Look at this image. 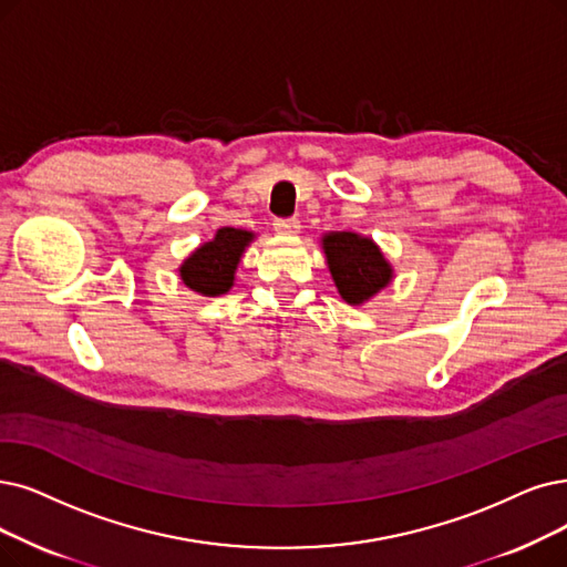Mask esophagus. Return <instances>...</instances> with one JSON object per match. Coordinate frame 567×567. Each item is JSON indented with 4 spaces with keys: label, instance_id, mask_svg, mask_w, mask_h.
Returning <instances> with one entry per match:
<instances>
[{
    "label": "esophagus",
    "instance_id": "esophagus-1",
    "mask_svg": "<svg viewBox=\"0 0 567 567\" xmlns=\"http://www.w3.org/2000/svg\"><path fill=\"white\" fill-rule=\"evenodd\" d=\"M275 230L281 235H298L300 233V220L298 218H277Z\"/></svg>",
    "mask_w": 567,
    "mask_h": 567
}]
</instances>
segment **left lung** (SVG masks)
I'll return each mask as SVG.
<instances>
[{"mask_svg": "<svg viewBox=\"0 0 567 567\" xmlns=\"http://www.w3.org/2000/svg\"><path fill=\"white\" fill-rule=\"evenodd\" d=\"M321 244L332 281L347 305H365L391 284L393 267L370 237L328 233Z\"/></svg>", "mask_w": 567, "mask_h": 567, "instance_id": "8db88e82", "label": "left lung"}]
</instances>
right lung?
<instances>
[{
  "instance_id": "1",
  "label": "right lung",
  "mask_w": 567,
  "mask_h": 567,
  "mask_svg": "<svg viewBox=\"0 0 567 567\" xmlns=\"http://www.w3.org/2000/svg\"><path fill=\"white\" fill-rule=\"evenodd\" d=\"M254 233L239 228H220L216 237L184 260L178 267L181 281L199 296L216 298L228 292L235 284L237 265L246 251V246L254 241Z\"/></svg>"
}]
</instances>
